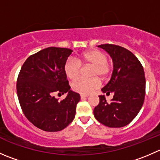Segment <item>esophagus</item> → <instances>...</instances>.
I'll list each match as a JSON object with an SVG mask.
<instances>
[{
  "instance_id": "34e87169",
  "label": "esophagus",
  "mask_w": 160,
  "mask_h": 160,
  "mask_svg": "<svg viewBox=\"0 0 160 160\" xmlns=\"http://www.w3.org/2000/svg\"><path fill=\"white\" fill-rule=\"evenodd\" d=\"M88 95H86V94H80V98L81 99H85L86 98H88Z\"/></svg>"
}]
</instances>
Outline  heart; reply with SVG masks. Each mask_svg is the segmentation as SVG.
<instances>
[{"mask_svg":"<svg viewBox=\"0 0 160 160\" xmlns=\"http://www.w3.org/2000/svg\"><path fill=\"white\" fill-rule=\"evenodd\" d=\"M81 66H91L90 76L91 78H79L72 82V89L82 94H89L100 87L101 82L106 80L111 71V64L105 52L99 49H92L80 54L77 59L70 57L64 64V72L70 80L80 76Z\"/></svg>","mask_w":160,"mask_h":160,"instance_id":"b5f03b06","label":"heart"}]
</instances>
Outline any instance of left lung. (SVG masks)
I'll list each match as a JSON object with an SVG mask.
<instances>
[{
  "mask_svg": "<svg viewBox=\"0 0 160 160\" xmlns=\"http://www.w3.org/2000/svg\"><path fill=\"white\" fill-rule=\"evenodd\" d=\"M113 60L111 80L101 89L113 99L107 102L100 95V102L93 110L95 118L105 126L121 128L128 125L142 107L146 94V78L138 58L129 50L113 44L100 45Z\"/></svg>",
  "mask_w": 160,
  "mask_h": 160,
  "instance_id": "1",
  "label": "left lung"
}]
</instances>
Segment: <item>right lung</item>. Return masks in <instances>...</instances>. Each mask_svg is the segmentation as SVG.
I'll return each instance as SVG.
<instances>
[{"mask_svg":"<svg viewBox=\"0 0 160 160\" xmlns=\"http://www.w3.org/2000/svg\"><path fill=\"white\" fill-rule=\"evenodd\" d=\"M72 50L49 47L30 56L24 62L17 80V93L24 114L35 127L58 132L75 118L79 93L70 90L64 64ZM68 92L59 101L54 94Z\"/></svg>","mask_w":160,"mask_h":160,"instance_id":"1","label":"right lung"}]
</instances>
